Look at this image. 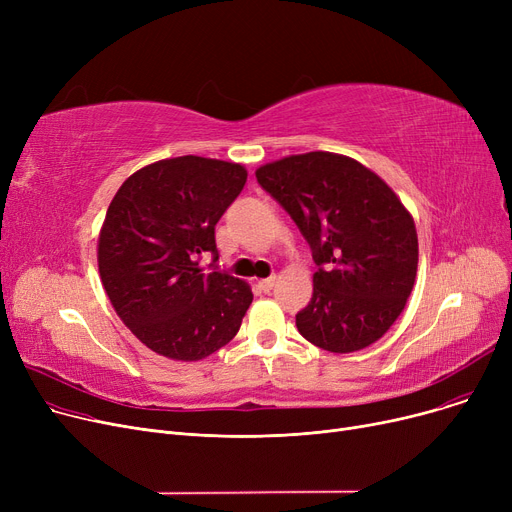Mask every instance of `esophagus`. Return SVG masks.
<instances>
[{
  "mask_svg": "<svg viewBox=\"0 0 512 512\" xmlns=\"http://www.w3.org/2000/svg\"><path fill=\"white\" fill-rule=\"evenodd\" d=\"M274 284H276V276H270V278H265V280L259 282V288H261L263 292H270V290L274 288Z\"/></svg>",
  "mask_w": 512,
  "mask_h": 512,
  "instance_id": "esophagus-1",
  "label": "esophagus"
}]
</instances>
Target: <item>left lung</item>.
<instances>
[{
	"mask_svg": "<svg viewBox=\"0 0 512 512\" xmlns=\"http://www.w3.org/2000/svg\"><path fill=\"white\" fill-rule=\"evenodd\" d=\"M257 182L299 226L317 272L297 313L303 338L330 353L380 340L417 276V230L392 188L359 161L328 151L265 164Z\"/></svg>",
	"mask_w": 512,
	"mask_h": 512,
	"instance_id": "left-lung-1",
	"label": "left lung"
}]
</instances>
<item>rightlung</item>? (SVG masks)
Instances as JSON below:
<instances>
[{"label": "right lung", "instance_id": "1", "mask_svg": "<svg viewBox=\"0 0 512 512\" xmlns=\"http://www.w3.org/2000/svg\"><path fill=\"white\" fill-rule=\"evenodd\" d=\"M247 170L197 155L161 159L116 193L99 232V276L126 328L153 353L199 361L228 344L253 292L218 261L215 224L240 195Z\"/></svg>", "mask_w": 512, "mask_h": 512}]
</instances>
